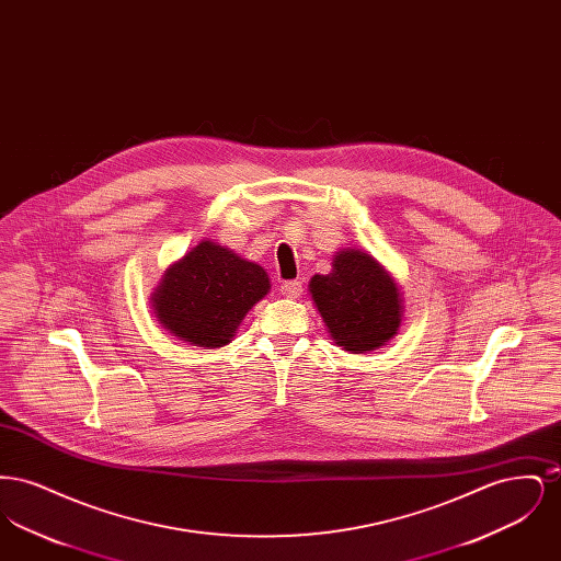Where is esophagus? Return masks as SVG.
<instances>
[{
	"label": "esophagus",
	"mask_w": 561,
	"mask_h": 561,
	"mask_svg": "<svg viewBox=\"0 0 561 561\" xmlns=\"http://www.w3.org/2000/svg\"><path fill=\"white\" fill-rule=\"evenodd\" d=\"M279 293L284 294L286 298H298V296L302 294V284H300L298 279H293V282H284V284L279 286Z\"/></svg>",
	"instance_id": "esophagus-1"
}]
</instances>
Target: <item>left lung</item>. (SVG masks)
Segmentation results:
<instances>
[{
    "instance_id": "obj_1",
    "label": "left lung",
    "mask_w": 561,
    "mask_h": 561,
    "mask_svg": "<svg viewBox=\"0 0 561 561\" xmlns=\"http://www.w3.org/2000/svg\"><path fill=\"white\" fill-rule=\"evenodd\" d=\"M309 294L336 347L368 353L400 330L403 296L396 277L370 252L343 248L328 275H313Z\"/></svg>"
}]
</instances>
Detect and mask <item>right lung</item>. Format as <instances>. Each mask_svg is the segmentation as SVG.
I'll list each match as a JSON object with an SVG mask.
<instances>
[{
	"instance_id": "1",
	"label": "right lung",
	"mask_w": 561,
	"mask_h": 561,
	"mask_svg": "<svg viewBox=\"0 0 561 561\" xmlns=\"http://www.w3.org/2000/svg\"><path fill=\"white\" fill-rule=\"evenodd\" d=\"M271 290L267 271L218 241L202 240L163 271L151 294L158 323L193 347L229 345L245 313Z\"/></svg>"
}]
</instances>
